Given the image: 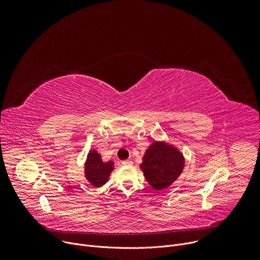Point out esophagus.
Masks as SVG:
<instances>
[{
	"label": "esophagus",
	"mask_w": 260,
	"mask_h": 260,
	"mask_svg": "<svg viewBox=\"0 0 260 260\" xmlns=\"http://www.w3.org/2000/svg\"><path fill=\"white\" fill-rule=\"evenodd\" d=\"M122 165H124V166H129V165H133V161L129 160V159H125V160L122 161Z\"/></svg>",
	"instance_id": "34e87169"
}]
</instances>
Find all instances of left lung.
I'll list each match as a JSON object with an SVG mask.
<instances>
[{
    "instance_id": "8db88e82",
    "label": "left lung",
    "mask_w": 260,
    "mask_h": 260,
    "mask_svg": "<svg viewBox=\"0 0 260 260\" xmlns=\"http://www.w3.org/2000/svg\"><path fill=\"white\" fill-rule=\"evenodd\" d=\"M184 164L183 153L177 147L165 141H154L146 150L140 168L151 187L162 190L178 179Z\"/></svg>"
}]
</instances>
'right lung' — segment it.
I'll return each instance as SVG.
<instances>
[{
  "instance_id": "obj_1",
  "label": "right lung",
  "mask_w": 260,
  "mask_h": 260,
  "mask_svg": "<svg viewBox=\"0 0 260 260\" xmlns=\"http://www.w3.org/2000/svg\"><path fill=\"white\" fill-rule=\"evenodd\" d=\"M114 170L112 160L104 162L101 154L95 150H90L84 167V174L87 181L94 187H101L109 180V177Z\"/></svg>"
}]
</instances>
